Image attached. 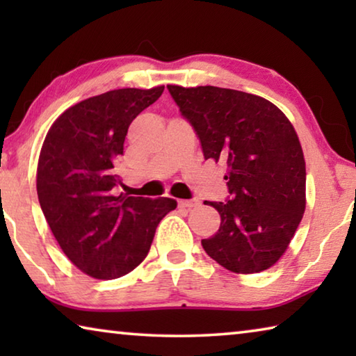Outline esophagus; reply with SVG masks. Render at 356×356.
<instances>
[{
	"instance_id": "1",
	"label": "esophagus",
	"mask_w": 356,
	"mask_h": 356,
	"mask_svg": "<svg viewBox=\"0 0 356 356\" xmlns=\"http://www.w3.org/2000/svg\"><path fill=\"white\" fill-rule=\"evenodd\" d=\"M197 204V201H185V200H180L179 201V207H182V209H191V207H195Z\"/></svg>"
}]
</instances>
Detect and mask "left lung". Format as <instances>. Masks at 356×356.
Segmentation results:
<instances>
[{
  "instance_id": "8db88e82",
  "label": "left lung",
  "mask_w": 356,
  "mask_h": 356,
  "mask_svg": "<svg viewBox=\"0 0 356 356\" xmlns=\"http://www.w3.org/2000/svg\"><path fill=\"white\" fill-rule=\"evenodd\" d=\"M200 138L204 159L227 168L220 229L201 240L234 273H257L284 254L306 207V166L298 136L278 106L259 95L216 86L168 84Z\"/></svg>"
}]
</instances>
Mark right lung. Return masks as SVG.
<instances>
[{"label": "right lung", "instance_id": "obj_1", "mask_svg": "<svg viewBox=\"0 0 356 356\" xmlns=\"http://www.w3.org/2000/svg\"><path fill=\"white\" fill-rule=\"evenodd\" d=\"M165 86L114 89L70 106L48 130L38 165L40 209L72 264L97 280L127 275L147 256L171 197L118 193L129 125Z\"/></svg>", "mask_w": 356, "mask_h": 356}]
</instances>
